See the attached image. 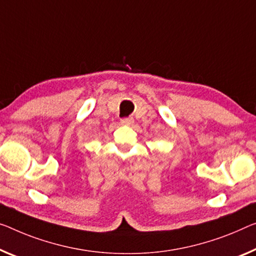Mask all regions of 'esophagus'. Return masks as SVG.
Returning <instances> with one entry per match:
<instances>
[{
    "mask_svg": "<svg viewBox=\"0 0 256 256\" xmlns=\"http://www.w3.org/2000/svg\"><path fill=\"white\" fill-rule=\"evenodd\" d=\"M134 122V119L132 118H124V119L120 120V124H124V126H129Z\"/></svg>",
    "mask_w": 256,
    "mask_h": 256,
    "instance_id": "34e87169",
    "label": "esophagus"
}]
</instances>
